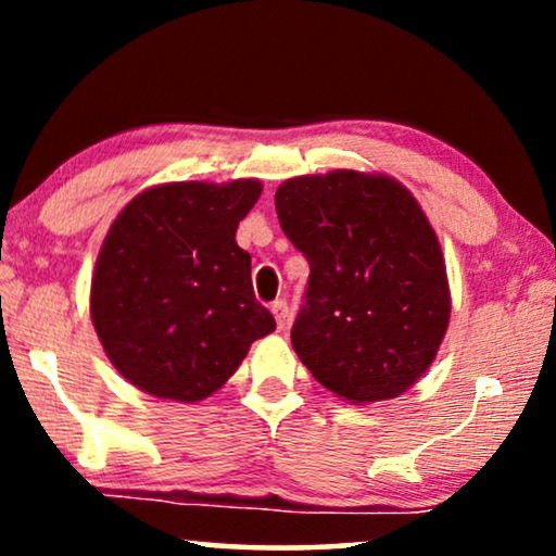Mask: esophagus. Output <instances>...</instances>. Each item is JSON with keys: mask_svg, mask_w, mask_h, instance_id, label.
Here are the masks:
<instances>
[{"mask_svg": "<svg viewBox=\"0 0 556 556\" xmlns=\"http://www.w3.org/2000/svg\"><path fill=\"white\" fill-rule=\"evenodd\" d=\"M270 311H273V316H276L278 329H286L288 321H291V311H288V303L286 301H276L270 306Z\"/></svg>", "mask_w": 556, "mask_h": 556, "instance_id": "esophagus-1", "label": "esophagus"}]
</instances>
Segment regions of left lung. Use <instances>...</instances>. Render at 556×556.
<instances>
[{"instance_id": "obj_1", "label": "left lung", "mask_w": 556, "mask_h": 556, "mask_svg": "<svg viewBox=\"0 0 556 556\" xmlns=\"http://www.w3.org/2000/svg\"><path fill=\"white\" fill-rule=\"evenodd\" d=\"M276 212L311 265L299 359L354 405L407 392L451 321L443 250L409 189L387 174H306L278 187Z\"/></svg>"}]
</instances>
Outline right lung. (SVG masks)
I'll return each mask as SVG.
<instances>
[{
  "mask_svg": "<svg viewBox=\"0 0 556 556\" xmlns=\"http://www.w3.org/2000/svg\"><path fill=\"white\" fill-rule=\"evenodd\" d=\"M257 179L172 181L136 194L105 235L90 318L113 367L141 392L200 402L276 329L235 242Z\"/></svg>",
  "mask_w": 556,
  "mask_h": 556,
  "instance_id": "1",
  "label": "right lung"
}]
</instances>
